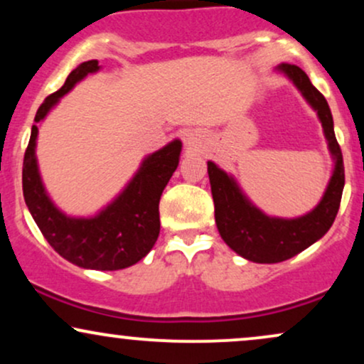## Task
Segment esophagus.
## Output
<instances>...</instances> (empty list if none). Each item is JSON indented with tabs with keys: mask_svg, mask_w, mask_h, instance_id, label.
<instances>
[{
	"mask_svg": "<svg viewBox=\"0 0 364 364\" xmlns=\"http://www.w3.org/2000/svg\"><path fill=\"white\" fill-rule=\"evenodd\" d=\"M185 144L188 150H196L200 147V133L198 132H188L185 135Z\"/></svg>",
	"mask_w": 364,
	"mask_h": 364,
	"instance_id": "1",
	"label": "esophagus"
}]
</instances>
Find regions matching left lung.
<instances>
[{"label":"left lung","mask_w":364,"mask_h":364,"mask_svg":"<svg viewBox=\"0 0 364 364\" xmlns=\"http://www.w3.org/2000/svg\"><path fill=\"white\" fill-rule=\"evenodd\" d=\"M275 72L292 82L318 116L333 169L316 207L304 215L286 219L267 215L245 195L232 174L225 173L215 162H207L219 235L232 252L255 263L289 260L323 237L336 220L344 190V162L333 133V119L327 101L299 66L282 63Z\"/></svg>","instance_id":"obj_1"}]
</instances>
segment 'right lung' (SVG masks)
<instances>
[{
	"instance_id": "1",
	"label": "right lung",
	"mask_w": 364,
	"mask_h": 364,
	"mask_svg": "<svg viewBox=\"0 0 364 364\" xmlns=\"http://www.w3.org/2000/svg\"><path fill=\"white\" fill-rule=\"evenodd\" d=\"M99 70L97 60L82 63L68 75L65 85L41 104L25 150L22 185L28 212L54 252L82 269L119 270L135 265L156 245L161 231L159 200L178 168L183 144L176 139L145 156L127 186L95 215L75 217L58 208L37 164V124L58 106L63 95Z\"/></svg>"
}]
</instances>
